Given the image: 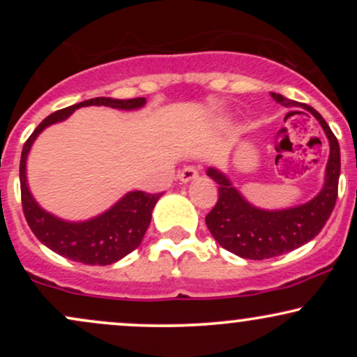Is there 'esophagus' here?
<instances>
[{"instance_id":"1","label":"esophagus","mask_w":357,"mask_h":357,"mask_svg":"<svg viewBox=\"0 0 357 357\" xmlns=\"http://www.w3.org/2000/svg\"><path fill=\"white\" fill-rule=\"evenodd\" d=\"M198 174H199L198 167L186 166L183 171H179L178 178H179V181H181V183H190V181H192V179L198 178Z\"/></svg>"}]
</instances>
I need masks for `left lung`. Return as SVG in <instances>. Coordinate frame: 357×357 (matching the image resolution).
I'll return each mask as SVG.
<instances>
[{"label": "left lung", "mask_w": 357, "mask_h": 357, "mask_svg": "<svg viewBox=\"0 0 357 357\" xmlns=\"http://www.w3.org/2000/svg\"><path fill=\"white\" fill-rule=\"evenodd\" d=\"M272 97L284 107H302L317 119L329 139V159L322 190L307 203L284 210L255 206L233 186L223 171L215 166L208 167L206 174L218 184L220 192L215 208L206 216L208 230L225 250L248 260L284 255L309 243L329 220L337 199L341 151L331 127L310 105L289 100L280 93H272Z\"/></svg>", "instance_id": "1"}]
</instances>
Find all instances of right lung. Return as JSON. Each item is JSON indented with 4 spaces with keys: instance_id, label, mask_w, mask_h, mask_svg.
I'll return each mask as SVG.
<instances>
[{
    "instance_id": "obj_1",
    "label": "right lung",
    "mask_w": 357,
    "mask_h": 357,
    "mask_svg": "<svg viewBox=\"0 0 357 357\" xmlns=\"http://www.w3.org/2000/svg\"><path fill=\"white\" fill-rule=\"evenodd\" d=\"M104 105L117 110H137L146 105L144 97L137 99H110L96 97L70 107L56 110L43 119L28 141L24 142L20 161V184H22V204L24 218L31 231L45 247L73 261L85 265H110L129 255L141 245L151 223L153 210L161 195H147L142 191H129L114 203L109 210L84 221H68L43 210L31 195L26 179V161L36 137L47 127L67 121L80 107Z\"/></svg>"
}]
</instances>
